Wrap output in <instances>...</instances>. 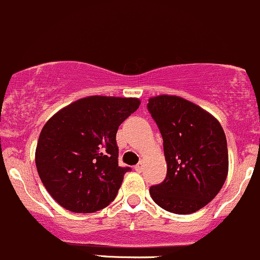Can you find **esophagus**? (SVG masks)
<instances>
[{
	"instance_id": "obj_1",
	"label": "esophagus",
	"mask_w": 260,
	"mask_h": 260,
	"mask_svg": "<svg viewBox=\"0 0 260 260\" xmlns=\"http://www.w3.org/2000/svg\"><path fill=\"white\" fill-rule=\"evenodd\" d=\"M143 169H144V162L143 161H140L138 165H135V170L138 171V173H141Z\"/></svg>"
}]
</instances>
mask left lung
<instances>
[{"mask_svg": "<svg viewBox=\"0 0 260 260\" xmlns=\"http://www.w3.org/2000/svg\"><path fill=\"white\" fill-rule=\"evenodd\" d=\"M148 110L156 122L167 160V178L152 185L150 195L162 209L191 214L220 191L228 175V146L220 122L183 98L149 99Z\"/></svg>", "mask_w": 260, "mask_h": 260, "instance_id": "1", "label": "left lung"}]
</instances>
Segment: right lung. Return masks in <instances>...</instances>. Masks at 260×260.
<instances>
[{"mask_svg": "<svg viewBox=\"0 0 260 260\" xmlns=\"http://www.w3.org/2000/svg\"><path fill=\"white\" fill-rule=\"evenodd\" d=\"M139 105L135 98L89 96L45 124L35 161L42 184L61 207L93 213L115 199L130 170L119 167L116 133Z\"/></svg>", "mask_w": 260, "mask_h": 260, "instance_id": "right-lung-1", "label": "right lung"}]
</instances>
